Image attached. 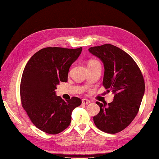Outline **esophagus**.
<instances>
[{
	"label": "esophagus",
	"instance_id": "esophagus-1",
	"mask_svg": "<svg viewBox=\"0 0 159 159\" xmlns=\"http://www.w3.org/2000/svg\"><path fill=\"white\" fill-rule=\"evenodd\" d=\"M82 103L83 104H89L90 103V101L89 99H82Z\"/></svg>",
	"mask_w": 159,
	"mask_h": 159
}]
</instances>
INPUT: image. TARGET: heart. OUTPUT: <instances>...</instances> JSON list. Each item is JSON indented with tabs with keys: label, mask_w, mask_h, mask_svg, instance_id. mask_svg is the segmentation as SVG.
I'll return each instance as SVG.
<instances>
[{
	"label": "heart",
	"mask_w": 159,
	"mask_h": 159,
	"mask_svg": "<svg viewBox=\"0 0 159 159\" xmlns=\"http://www.w3.org/2000/svg\"><path fill=\"white\" fill-rule=\"evenodd\" d=\"M94 62H98V61H96V60H90V61H89V64H91V63H94Z\"/></svg>",
	"instance_id": "obj_1"
}]
</instances>
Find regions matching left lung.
<instances>
[{
  "mask_svg": "<svg viewBox=\"0 0 159 159\" xmlns=\"http://www.w3.org/2000/svg\"><path fill=\"white\" fill-rule=\"evenodd\" d=\"M89 51L103 61V86L115 94L108 105L96 102L100 111L93 116L94 123L106 133H117L127 128L139 112L145 93L143 76L132 57L114 45L105 44Z\"/></svg>",
  "mask_w": 159,
  "mask_h": 159,
  "instance_id": "8db88e82",
  "label": "left lung"
}]
</instances>
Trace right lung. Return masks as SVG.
<instances>
[{"instance_id":"add662e5","label":"right lung","mask_w":159,"mask_h":159,"mask_svg":"<svg viewBox=\"0 0 159 159\" xmlns=\"http://www.w3.org/2000/svg\"><path fill=\"white\" fill-rule=\"evenodd\" d=\"M82 47H47L32 56L22 73L20 93L22 108L40 130L57 134L69 127L71 113L82 103L77 97L64 101L56 96L60 82H66L69 68Z\"/></svg>"}]
</instances>
